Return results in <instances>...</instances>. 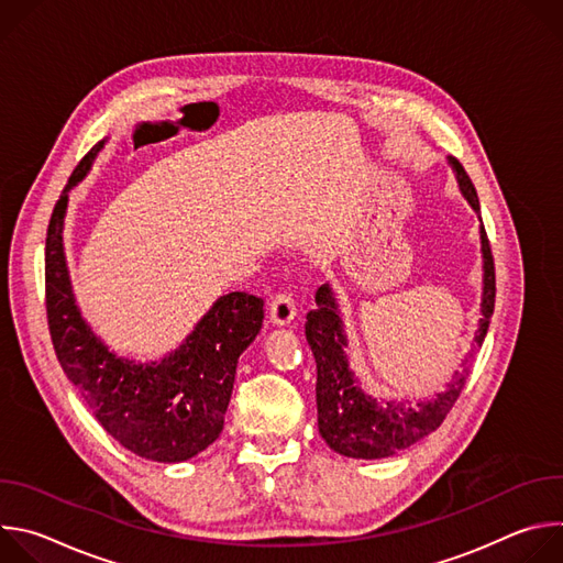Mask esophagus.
I'll return each instance as SVG.
<instances>
[{
	"label": "esophagus",
	"mask_w": 563,
	"mask_h": 563,
	"mask_svg": "<svg viewBox=\"0 0 563 563\" xmlns=\"http://www.w3.org/2000/svg\"><path fill=\"white\" fill-rule=\"evenodd\" d=\"M294 316H296V300H294V296L291 294H287V291H283V294H278L274 300H272V307H269V318H272V323L274 325H289L291 320H294Z\"/></svg>",
	"instance_id": "34e87169"
}]
</instances>
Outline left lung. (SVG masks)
<instances>
[{
  "mask_svg": "<svg viewBox=\"0 0 563 563\" xmlns=\"http://www.w3.org/2000/svg\"><path fill=\"white\" fill-rule=\"evenodd\" d=\"M448 163L456 176L459 191L481 220V207L472 180L456 157H448ZM478 233L481 258H484V291H481L478 330L474 334L472 350L463 361V369L454 372V378L448 383L445 391L437 394L432 400H419V404H412V400H406V404L387 400V404H380L372 394L363 391L345 352L347 334L336 296L330 285L318 287L316 309L307 313L305 336L316 358L318 432L334 452L352 459L391 456L432 434L456 404L476 350L488 334L490 316L495 311V261L484 224L478 227Z\"/></svg>",
  "mask_w": 563,
  "mask_h": 563,
  "instance_id": "8db88e82",
  "label": "left lung"
}]
</instances>
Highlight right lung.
I'll return each mask as SVG.
<instances>
[{"mask_svg":"<svg viewBox=\"0 0 563 563\" xmlns=\"http://www.w3.org/2000/svg\"><path fill=\"white\" fill-rule=\"evenodd\" d=\"M98 142L64 187L46 231V313L57 361L100 426L133 454L180 463L222 432L238 358L263 328V298L220 296L194 332L167 356L137 363L118 356L79 311L64 256L68 194L87 178L104 148Z\"/></svg>","mask_w":563,"mask_h":563,"instance_id":"1","label":"right lung"}]
</instances>
